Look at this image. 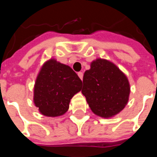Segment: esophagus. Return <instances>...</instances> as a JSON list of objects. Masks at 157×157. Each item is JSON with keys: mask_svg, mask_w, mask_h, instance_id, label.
Here are the masks:
<instances>
[{"mask_svg": "<svg viewBox=\"0 0 157 157\" xmlns=\"http://www.w3.org/2000/svg\"><path fill=\"white\" fill-rule=\"evenodd\" d=\"M78 76L80 77L81 80H82V79H83V72H81V71L78 72Z\"/></svg>", "mask_w": 157, "mask_h": 157, "instance_id": "obj_1", "label": "esophagus"}]
</instances>
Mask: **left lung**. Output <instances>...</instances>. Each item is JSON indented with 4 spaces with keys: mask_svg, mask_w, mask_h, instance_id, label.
I'll return each mask as SVG.
<instances>
[{
    "mask_svg": "<svg viewBox=\"0 0 157 157\" xmlns=\"http://www.w3.org/2000/svg\"><path fill=\"white\" fill-rule=\"evenodd\" d=\"M91 111L110 118L124 109L129 101L130 86L127 76L107 59H97L85 71L81 90Z\"/></svg>",
    "mask_w": 157,
    "mask_h": 157,
    "instance_id": "left-lung-1",
    "label": "left lung"
}]
</instances>
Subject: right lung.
<instances>
[{
    "mask_svg": "<svg viewBox=\"0 0 157 157\" xmlns=\"http://www.w3.org/2000/svg\"><path fill=\"white\" fill-rule=\"evenodd\" d=\"M82 81L67 65L50 59L41 67L34 86L33 102L45 117L67 112L71 98L81 90Z\"/></svg>",
    "mask_w": 157,
    "mask_h": 157,
    "instance_id": "1",
    "label": "right lung"
}]
</instances>
